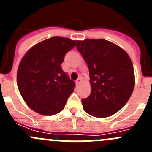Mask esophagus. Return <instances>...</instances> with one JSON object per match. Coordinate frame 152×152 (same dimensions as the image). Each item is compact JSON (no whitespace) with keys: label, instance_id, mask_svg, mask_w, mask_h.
<instances>
[{"label":"esophagus","instance_id":"obj_1","mask_svg":"<svg viewBox=\"0 0 152 152\" xmlns=\"http://www.w3.org/2000/svg\"><path fill=\"white\" fill-rule=\"evenodd\" d=\"M75 83H76V85L77 86H78L79 84H80V83H81V78H77V80H76V81H75Z\"/></svg>","mask_w":152,"mask_h":152}]
</instances>
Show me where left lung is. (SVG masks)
<instances>
[{
	"label": "left lung",
	"mask_w": 152,
	"mask_h": 152,
	"mask_svg": "<svg viewBox=\"0 0 152 152\" xmlns=\"http://www.w3.org/2000/svg\"><path fill=\"white\" fill-rule=\"evenodd\" d=\"M76 47L89 68L91 92L81 100L84 111L98 118L112 116L133 91L135 75L129 56L105 39L77 41Z\"/></svg>",
	"instance_id": "obj_1"
}]
</instances>
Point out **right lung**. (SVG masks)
Returning a JSON list of instances; mask_svg holds the SVG:
<instances>
[{"label":"right lung","instance_id":"obj_1","mask_svg":"<svg viewBox=\"0 0 152 152\" xmlns=\"http://www.w3.org/2000/svg\"><path fill=\"white\" fill-rule=\"evenodd\" d=\"M76 41L54 36L32 47L17 71V86L24 101L33 110L52 116L64 109L75 87L61 69L64 56Z\"/></svg>","mask_w":152,"mask_h":152}]
</instances>
